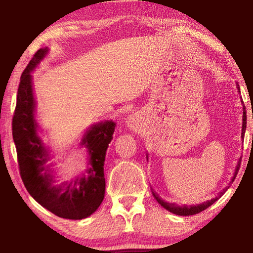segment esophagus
<instances>
[{
	"mask_svg": "<svg viewBox=\"0 0 253 253\" xmlns=\"http://www.w3.org/2000/svg\"><path fill=\"white\" fill-rule=\"evenodd\" d=\"M140 116L139 114H132L130 115L129 117L127 118L126 124L127 126L130 128V129H136V128H138V126L140 125Z\"/></svg>",
	"mask_w": 253,
	"mask_h": 253,
	"instance_id": "esophagus-1",
	"label": "esophagus"
}]
</instances>
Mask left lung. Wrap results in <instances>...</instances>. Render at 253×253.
<instances>
[{
	"instance_id": "obj_1",
	"label": "left lung",
	"mask_w": 253,
	"mask_h": 253,
	"mask_svg": "<svg viewBox=\"0 0 253 253\" xmlns=\"http://www.w3.org/2000/svg\"><path fill=\"white\" fill-rule=\"evenodd\" d=\"M237 88H238V90L240 91V87H239V84H237ZM247 113H246V108H245V106H243V117H242V132H241V137L243 138V136H245V132H246V128H247ZM146 157L148 158V156L146 155ZM240 164H241V158H240V160L238 161V164H237V168H235V169H234V173H233V177L231 178V182H233L234 179H235V176H237V174H238V172H239V169H240ZM228 190V187H225L223 191L222 192H220L219 194H217V196L216 198H214V199H212V200H209V201H207V202H204V203H202V204H198V205H190V207H187V205H177V204H175V203H168V202H165V201H163L160 196H158L155 192H152L153 193V195H154V198L156 199V201L158 203H160L163 208H164L165 210H168V211H169V212H172V213H174V214H176V215H193V214H198V213H200V212H202V211H204V210H207L209 207H211V205L215 202V201H217L219 200L222 195H223L224 193H225V191Z\"/></svg>"
}]
</instances>
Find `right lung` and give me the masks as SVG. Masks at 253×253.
I'll return each instance as SVG.
<instances>
[{"instance_id": "add662e5", "label": "right lung", "mask_w": 253, "mask_h": 253, "mask_svg": "<svg viewBox=\"0 0 253 253\" xmlns=\"http://www.w3.org/2000/svg\"><path fill=\"white\" fill-rule=\"evenodd\" d=\"M48 51V48L38 50L22 72L12 121V135L21 178L30 195L57 216L81 220L91 215L104 200L106 151L113 139L116 124L106 121L89 128L80 142L81 146L88 149V169L75 179L55 183L52 169L46 164L50 160L49 151L38 135L31 76Z\"/></svg>"}]
</instances>
